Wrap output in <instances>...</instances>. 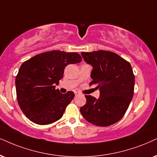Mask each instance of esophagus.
<instances>
[{"label":"esophagus","instance_id":"34e87169","mask_svg":"<svg viewBox=\"0 0 157 157\" xmlns=\"http://www.w3.org/2000/svg\"><path fill=\"white\" fill-rule=\"evenodd\" d=\"M79 94H79L78 92H75V96H78V95H79Z\"/></svg>","mask_w":157,"mask_h":157}]
</instances>
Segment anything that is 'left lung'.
Here are the masks:
<instances>
[{
  "instance_id": "8db88e82",
  "label": "left lung",
  "mask_w": 157,
  "mask_h": 157,
  "mask_svg": "<svg viewBox=\"0 0 157 157\" xmlns=\"http://www.w3.org/2000/svg\"><path fill=\"white\" fill-rule=\"evenodd\" d=\"M82 55L93 67L90 86L96 85L100 98L85 95L86 102L81 107V113L92 124L100 127L113 124L124 116L132 99L135 75L132 66L110 51L84 52Z\"/></svg>"
}]
</instances>
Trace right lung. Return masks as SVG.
Instances as JSON below:
<instances>
[{
	"label": "right lung",
	"mask_w": 157,
	"mask_h": 157,
	"mask_svg": "<svg viewBox=\"0 0 157 157\" xmlns=\"http://www.w3.org/2000/svg\"><path fill=\"white\" fill-rule=\"evenodd\" d=\"M82 60L75 52L53 50L38 54L22 64L15 79L17 99L28 119L40 125L61 119L75 94L71 91L62 94L55 84L63 77L67 65Z\"/></svg>",
	"instance_id": "obj_1"
}]
</instances>
